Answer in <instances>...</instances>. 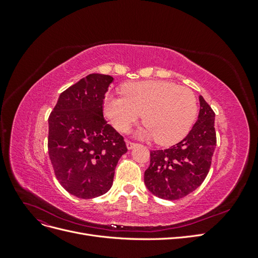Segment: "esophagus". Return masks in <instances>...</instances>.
Returning a JSON list of instances; mask_svg holds the SVG:
<instances>
[{"label":"esophagus","instance_id":"obj_1","mask_svg":"<svg viewBox=\"0 0 258 258\" xmlns=\"http://www.w3.org/2000/svg\"><path fill=\"white\" fill-rule=\"evenodd\" d=\"M126 144H127L128 150H132V148H134V147L137 145V143L130 141V140H127V141H126Z\"/></svg>","mask_w":258,"mask_h":258}]
</instances>
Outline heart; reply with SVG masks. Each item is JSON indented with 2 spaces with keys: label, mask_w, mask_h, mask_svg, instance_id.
Returning <instances> with one entry per match:
<instances>
[{
  "label": "heart",
  "mask_w": 258,
  "mask_h": 258,
  "mask_svg": "<svg viewBox=\"0 0 258 258\" xmlns=\"http://www.w3.org/2000/svg\"><path fill=\"white\" fill-rule=\"evenodd\" d=\"M122 96H107L104 113L121 132L142 117V135L155 138L161 145H171L188 134L198 112L197 98L186 87L166 81H146L124 85Z\"/></svg>",
  "instance_id": "obj_1"
}]
</instances>
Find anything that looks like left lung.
<instances>
[{"mask_svg":"<svg viewBox=\"0 0 258 258\" xmlns=\"http://www.w3.org/2000/svg\"><path fill=\"white\" fill-rule=\"evenodd\" d=\"M198 120L181 142L166 150L151 151V163L144 172V183L161 199L184 198L205 181L216 145L215 113L199 96Z\"/></svg>","mask_w":258,"mask_h":258,"instance_id":"obj_1","label":"left lung"}]
</instances>
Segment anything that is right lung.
Listing matches in <instances>:
<instances>
[{
  "mask_svg": "<svg viewBox=\"0 0 258 258\" xmlns=\"http://www.w3.org/2000/svg\"><path fill=\"white\" fill-rule=\"evenodd\" d=\"M113 77L89 74L61 93L48 123V154L54 175L73 196H102L113 185L117 162L127 146L103 116Z\"/></svg>",
  "mask_w": 258,
  "mask_h": 258,
  "instance_id": "1",
  "label": "right lung"
}]
</instances>
